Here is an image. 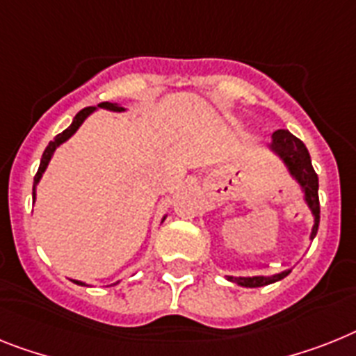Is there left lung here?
Wrapping results in <instances>:
<instances>
[{
  "mask_svg": "<svg viewBox=\"0 0 356 356\" xmlns=\"http://www.w3.org/2000/svg\"><path fill=\"white\" fill-rule=\"evenodd\" d=\"M271 149L277 152L282 160L286 161V165L291 171V175L295 176L296 181H298V184L302 185V189H304L305 202H307V205H309L313 214H315V225H313V233H311V238H315L320 222L318 176H316L315 169L311 165L309 152H307L305 145L302 143V140L293 136V134H291L289 131H286V129H278V131L273 132ZM291 269L282 271L280 275H275V277H229V280L243 287H262L267 286V284H273V282L282 280V278L287 277Z\"/></svg>",
  "mask_w": 356,
  "mask_h": 356,
  "instance_id": "1",
  "label": "left lung"
}]
</instances>
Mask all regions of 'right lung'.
<instances>
[{
    "label": "right lung",
    "mask_w": 356,
    "mask_h": 356,
    "mask_svg": "<svg viewBox=\"0 0 356 356\" xmlns=\"http://www.w3.org/2000/svg\"><path fill=\"white\" fill-rule=\"evenodd\" d=\"M98 107L108 108V111H116V113H120V111H123V107H118V105H116V104H111V102H104V104H99ZM94 108H96V107H85V108H81V111H79V113L76 114L74 122L70 123V127L65 129V131H63V132H60V134H58V136H56L54 140H52V142L49 143V145H47L45 152H43V156H41L40 169H38L36 176H34V189H36V184H38V181H40V178H41V175H43V171H45L47 165H49V161H51L52 154H54L56 147L61 145V143L65 142V140H69V138L72 136V134H74L76 131H78L79 125L83 123V120L87 118V116H89L90 113H92ZM34 189H32V196H36V195H34ZM74 282H76V284H79V286H83L81 282H78V280H74Z\"/></svg>",
    "instance_id": "add662e5"
}]
</instances>
